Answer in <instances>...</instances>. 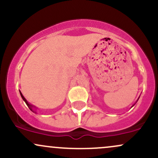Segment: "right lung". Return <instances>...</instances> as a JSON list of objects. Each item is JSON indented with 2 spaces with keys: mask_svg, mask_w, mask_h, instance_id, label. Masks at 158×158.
<instances>
[{
  "mask_svg": "<svg viewBox=\"0 0 158 158\" xmlns=\"http://www.w3.org/2000/svg\"><path fill=\"white\" fill-rule=\"evenodd\" d=\"M20 94H21V97H22L23 100V101H24V102H25V103H26V104H27V106H28V108H30V110H32V111H33V112H35V111H34V110H33V109H32V107H33V106H32V105L29 104V103H28V102H27V99H25V98H24V97H23V96L22 95V94H21V92H20Z\"/></svg>",
  "mask_w": 158,
  "mask_h": 158,
  "instance_id": "right-lung-1",
  "label": "right lung"
}]
</instances>
